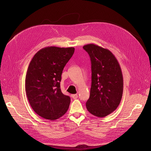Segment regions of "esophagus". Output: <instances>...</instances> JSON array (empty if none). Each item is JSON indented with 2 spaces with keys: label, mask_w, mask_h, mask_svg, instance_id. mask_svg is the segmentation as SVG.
<instances>
[{
  "label": "esophagus",
  "mask_w": 151,
  "mask_h": 151,
  "mask_svg": "<svg viewBox=\"0 0 151 151\" xmlns=\"http://www.w3.org/2000/svg\"><path fill=\"white\" fill-rule=\"evenodd\" d=\"M72 97L74 99H76L78 97V94H72Z\"/></svg>",
  "instance_id": "esophagus-1"
}]
</instances>
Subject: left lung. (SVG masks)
Returning <instances> with one entry per match:
<instances>
[{
  "label": "left lung",
  "mask_w": 151,
  "mask_h": 151,
  "mask_svg": "<svg viewBox=\"0 0 151 151\" xmlns=\"http://www.w3.org/2000/svg\"><path fill=\"white\" fill-rule=\"evenodd\" d=\"M83 48L88 52L91 62V87L86 107L97 117H104L119 106L123 93V76L119 64L107 49L95 44Z\"/></svg>",
  "instance_id": "obj_1"
}]
</instances>
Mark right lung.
<instances>
[{"label":"right lung","mask_w":151,"mask_h":151,"mask_svg":"<svg viewBox=\"0 0 151 151\" xmlns=\"http://www.w3.org/2000/svg\"><path fill=\"white\" fill-rule=\"evenodd\" d=\"M74 51L73 47H48L37 52L31 60L25 89L31 107L40 116L53 121L68 111L70 98L62 93L60 82L63 69Z\"/></svg>","instance_id":"obj_1"}]
</instances>
